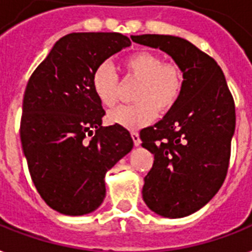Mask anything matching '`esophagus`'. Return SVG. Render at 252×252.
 <instances>
[{"label": "esophagus", "mask_w": 252, "mask_h": 252, "mask_svg": "<svg viewBox=\"0 0 252 252\" xmlns=\"http://www.w3.org/2000/svg\"><path fill=\"white\" fill-rule=\"evenodd\" d=\"M130 136H132V140H133L134 145L138 146L141 144V140H140V136H138L137 132H130Z\"/></svg>", "instance_id": "1"}]
</instances>
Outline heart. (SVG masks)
<instances>
[{"mask_svg":"<svg viewBox=\"0 0 252 252\" xmlns=\"http://www.w3.org/2000/svg\"><path fill=\"white\" fill-rule=\"evenodd\" d=\"M123 78L137 82L129 106H120L108 114V122L126 129L148 126L156 114L166 115L178 104L184 90V70L178 63L165 61L149 51L134 52L123 61ZM120 78L110 64H100L91 76V89L100 104L114 107L120 94Z\"/></svg>","mask_w":252,"mask_h":252,"instance_id":"b5f03b06","label":"heart"}]
</instances>
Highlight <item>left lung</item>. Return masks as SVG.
<instances>
[{"instance_id":"obj_1","label":"left lung","mask_w":252,"mask_h":252,"mask_svg":"<svg viewBox=\"0 0 252 252\" xmlns=\"http://www.w3.org/2000/svg\"><path fill=\"white\" fill-rule=\"evenodd\" d=\"M134 43L159 48L184 70V90L161 122L140 132L154 154L142 197L157 215L179 219L203 208L226 178L235 106L220 65L186 39L137 35Z\"/></svg>"}]
</instances>
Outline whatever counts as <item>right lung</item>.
I'll return each mask as SVG.
<instances>
[{"label":"right lung","instance_id":"obj_1","mask_svg":"<svg viewBox=\"0 0 252 252\" xmlns=\"http://www.w3.org/2000/svg\"><path fill=\"white\" fill-rule=\"evenodd\" d=\"M129 45L119 32L68 33L27 82L22 148L39 195L63 215L95 211L106 196V172L133 148L124 126H102L106 112L91 89L95 69Z\"/></svg>","mask_w":252,"mask_h":252}]
</instances>
